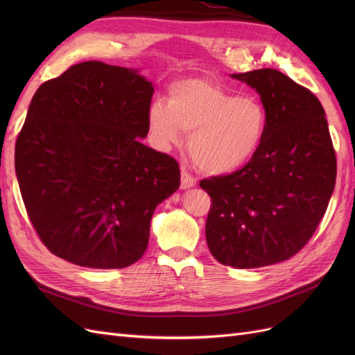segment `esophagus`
I'll list each match as a JSON object with an SVG mask.
<instances>
[{
  "label": "esophagus",
  "mask_w": 355,
  "mask_h": 355,
  "mask_svg": "<svg viewBox=\"0 0 355 355\" xmlns=\"http://www.w3.org/2000/svg\"><path fill=\"white\" fill-rule=\"evenodd\" d=\"M196 184H197L196 178L192 176V175H189L185 168H182V173H180V188H182V189H188V188L196 187Z\"/></svg>",
  "instance_id": "34e87169"
}]
</instances>
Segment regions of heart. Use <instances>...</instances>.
<instances>
[{
    "mask_svg": "<svg viewBox=\"0 0 355 355\" xmlns=\"http://www.w3.org/2000/svg\"><path fill=\"white\" fill-rule=\"evenodd\" d=\"M146 121L154 142L163 149L189 133L188 153L209 175H230L259 151L268 127L265 106L243 98L209 78H192L170 87L167 103L157 101Z\"/></svg>",
    "mask_w": 355,
    "mask_h": 355,
    "instance_id": "heart-1",
    "label": "heart"
}]
</instances>
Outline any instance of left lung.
Listing matches in <instances>:
<instances>
[{"label":"left lung","instance_id":"obj_1","mask_svg":"<svg viewBox=\"0 0 355 355\" xmlns=\"http://www.w3.org/2000/svg\"><path fill=\"white\" fill-rule=\"evenodd\" d=\"M261 94L263 144L240 170L202 179L211 200L210 253L222 265L259 268L287 261L313 237L336 182V154L320 101L283 72L232 73Z\"/></svg>","mask_w":355,"mask_h":355}]
</instances>
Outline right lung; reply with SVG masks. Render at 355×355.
<instances>
[{
    "instance_id": "right-lung-1",
    "label": "right lung",
    "mask_w": 355,
    "mask_h": 355,
    "mask_svg": "<svg viewBox=\"0 0 355 355\" xmlns=\"http://www.w3.org/2000/svg\"><path fill=\"white\" fill-rule=\"evenodd\" d=\"M153 93L137 71L98 60L35 92L15 167L29 220L53 254L116 270L145 253L155 207L180 185L178 161L139 139Z\"/></svg>"
}]
</instances>
